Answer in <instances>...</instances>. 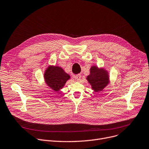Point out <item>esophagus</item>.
Segmentation results:
<instances>
[{"label":"esophagus","instance_id":"obj_1","mask_svg":"<svg viewBox=\"0 0 149 149\" xmlns=\"http://www.w3.org/2000/svg\"><path fill=\"white\" fill-rule=\"evenodd\" d=\"M81 74H77L75 75V78L77 81H79L81 79Z\"/></svg>","mask_w":149,"mask_h":149}]
</instances>
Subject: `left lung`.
Masks as SVG:
<instances>
[{"label":"left lung","instance_id":"8db88e82","mask_svg":"<svg viewBox=\"0 0 149 149\" xmlns=\"http://www.w3.org/2000/svg\"><path fill=\"white\" fill-rule=\"evenodd\" d=\"M87 79L95 92H99L107 86L109 83V74L103 68H99L96 66H93L90 68V74Z\"/></svg>","mask_w":149,"mask_h":149}]
</instances>
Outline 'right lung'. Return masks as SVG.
<instances>
[{
	"instance_id": "1",
	"label": "right lung",
	"mask_w": 149,
	"mask_h": 149,
	"mask_svg": "<svg viewBox=\"0 0 149 149\" xmlns=\"http://www.w3.org/2000/svg\"><path fill=\"white\" fill-rule=\"evenodd\" d=\"M70 77L62 68L58 66H49L44 74L46 84L55 91L62 89Z\"/></svg>"
}]
</instances>
